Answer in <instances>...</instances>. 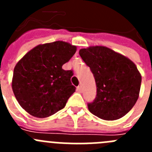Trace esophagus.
I'll return each instance as SVG.
<instances>
[{
	"mask_svg": "<svg viewBox=\"0 0 152 152\" xmlns=\"http://www.w3.org/2000/svg\"><path fill=\"white\" fill-rule=\"evenodd\" d=\"M77 91H78V92H80V91H82V88H81V86H77Z\"/></svg>",
	"mask_w": 152,
	"mask_h": 152,
	"instance_id": "obj_1",
	"label": "esophagus"
}]
</instances>
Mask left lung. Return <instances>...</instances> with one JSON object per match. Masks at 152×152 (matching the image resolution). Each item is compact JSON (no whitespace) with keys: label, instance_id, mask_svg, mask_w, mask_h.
Wrapping results in <instances>:
<instances>
[{"label":"left lung","instance_id":"8db88e82","mask_svg":"<svg viewBox=\"0 0 152 152\" xmlns=\"http://www.w3.org/2000/svg\"><path fill=\"white\" fill-rule=\"evenodd\" d=\"M79 55L94 76L96 96L88 103L91 113L116 120L128 113L136 103L142 76L132 61L106 46L81 49Z\"/></svg>","mask_w":152,"mask_h":152}]
</instances>
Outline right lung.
I'll use <instances>...</instances> for the list:
<instances>
[{
    "mask_svg": "<svg viewBox=\"0 0 152 152\" xmlns=\"http://www.w3.org/2000/svg\"><path fill=\"white\" fill-rule=\"evenodd\" d=\"M76 51L77 47L66 42L40 44L17 63L12 89L28 113L45 118L64 108L75 87L71 82L73 72L63 70L62 65Z\"/></svg>",
    "mask_w": 152,
    "mask_h": 152,
    "instance_id": "1",
    "label": "right lung"
}]
</instances>
